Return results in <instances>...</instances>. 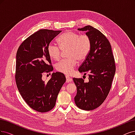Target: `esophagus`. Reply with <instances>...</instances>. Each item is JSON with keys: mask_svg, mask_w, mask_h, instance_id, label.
Instances as JSON below:
<instances>
[{"mask_svg": "<svg viewBox=\"0 0 135 135\" xmlns=\"http://www.w3.org/2000/svg\"><path fill=\"white\" fill-rule=\"evenodd\" d=\"M66 82H71V81H72L71 78L69 77V76H66Z\"/></svg>", "mask_w": 135, "mask_h": 135, "instance_id": "obj_1", "label": "esophagus"}]
</instances>
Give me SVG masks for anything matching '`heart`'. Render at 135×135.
<instances>
[{"instance_id": "heart-1", "label": "heart", "mask_w": 135, "mask_h": 135, "mask_svg": "<svg viewBox=\"0 0 135 135\" xmlns=\"http://www.w3.org/2000/svg\"><path fill=\"white\" fill-rule=\"evenodd\" d=\"M59 46L53 42L47 46V50L49 57L54 60L59 59L62 50L68 49L67 59H63L56 64L55 68L58 72L71 75L76 67L77 60L82 61L89 55L91 47V40L87 34L80 35L71 31L63 33L58 39Z\"/></svg>"}]
</instances>
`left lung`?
<instances>
[{
  "mask_svg": "<svg viewBox=\"0 0 135 135\" xmlns=\"http://www.w3.org/2000/svg\"><path fill=\"white\" fill-rule=\"evenodd\" d=\"M78 30L86 31L90 37L91 47L79 68L80 72L89 73V82L73 79L77 87L75 102L81 109L91 110L101 105L109 93L115 72V60L109 41L99 30L90 25Z\"/></svg>",
  "mask_w": 135,
  "mask_h": 135,
  "instance_id": "1",
  "label": "left lung"
}]
</instances>
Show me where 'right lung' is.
Returning <instances> with one entry per match:
<instances>
[{"mask_svg":"<svg viewBox=\"0 0 135 135\" xmlns=\"http://www.w3.org/2000/svg\"><path fill=\"white\" fill-rule=\"evenodd\" d=\"M62 32L42 29L32 34L19 46L16 54L15 79L21 95L28 105L38 112H49L55 105L66 79L60 72L53 73L46 82L44 73L53 70L47 47Z\"/></svg>","mask_w":135,"mask_h":135,"instance_id":"add662e5","label":"right lung"}]
</instances>
